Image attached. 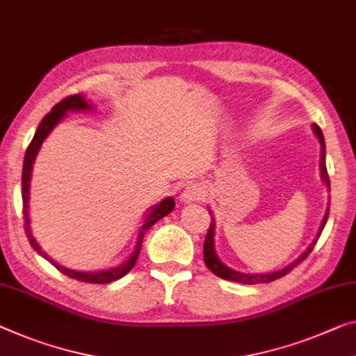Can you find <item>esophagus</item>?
<instances>
[{"label":"esophagus","mask_w":356,"mask_h":356,"mask_svg":"<svg viewBox=\"0 0 356 356\" xmlns=\"http://www.w3.org/2000/svg\"><path fill=\"white\" fill-rule=\"evenodd\" d=\"M206 196V190L201 184H190L184 188L180 200L184 203H195V201H201Z\"/></svg>","instance_id":"1"}]
</instances>
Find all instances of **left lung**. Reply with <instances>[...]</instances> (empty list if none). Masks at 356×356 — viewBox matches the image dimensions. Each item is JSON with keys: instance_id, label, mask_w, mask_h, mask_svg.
I'll use <instances>...</instances> for the list:
<instances>
[{"instance_id": "obj_1", "label": "left lung", "mask_w": 356, "mask_h": 356, "mask_svg": "<svg viewBox=\"0 0 356 356\" xmlns=\"http://www.w3.org/2000/svg\"><path fill=\"white\" fill-rule=\"evenodd\" d=\"M314 127V132L318 137V140H320L321 144V152H320V174H321V180L326 184L327 190H331V185H330V176H327V169H326V147H325V137H323V132L320 129V126L316 124H312ZM209 214H212V211L209 209ZM327 216H330V203H327V208L325 212V217H323L321 220V225L320 229H318V233L315 236V240L310 243V246L305 249L304 252L300 254L299 257L296 259L294 262H291L289 265H286L284 268L277 270V272H270V273H243V272H238V270H233L230 267H227V265L220 261L219 257H217V252L214 249V236H216V222H214V217H212V224L208 230V235H206V240H204V246H203V251H204V264L208 265V268L211 270L212 273L217 275V277H220L222 280H229V281H235V283H243V284H257V283H270V281H275L281 277H284V275H288L291 270H293L296 265H299L304 259L309 256L312 252V249L316 245L318 238H320L323 229H325L326 225V220H327Z\"/></svg>"}]
</instances>
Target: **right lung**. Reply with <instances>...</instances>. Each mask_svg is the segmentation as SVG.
Returning a JSON list of instances; mask_svg holds the SVG:
<instances>
[{"instance_id":"obj_1","label":"right lung","mask_w":356,"mask_h":356,"mask_svg":"<svg viewBox=\"0 0 356 356\" xmlns=\"http://www.w3.org/2000/svg\"><path fill=\"white\" fill-rule=\"evenodd\" d=\"M94 105L86 100V97L81 94H75L70 95V97H65L63 100H60L59 104H56L52 110L47 113L44 118L36 129L33 139H31L29 148L25 152V160H24V169H22V201H24V219H25V233L29 236L30 245L33 246V249L36 252L40 254L41 257H44L46 261H49L57 270H60L63 275L70 277L73 280L78 281H84V283H92V284H104V283H111V281L120 280L121 277H124L126 273L131 272V268L136 265L137 257H139L140 248H142V241H144L145 233L148 232V229L153 224H156L158 220L163 219L164 216H168L169 212L174 211V206H176V201L174 198H164L163 201H160L158 204H153L150 209L147 211L144 224L139 229V233H137V241L134 245V249L129 254V257L126 259L123 264L116 265V267H111L107 270H97V272H78V270H72L63 267V265L57 264L54 259H51L47 254L42 251L41 246L38 245V241L35 240L33 233H31V227H30V216H29V200H30V180H31V171H33V163L36 160V155H38L40 148L42 145V142L49 132L54 129V127L60 123V121L65 118L67 111H88L92 110Z\"/></svg>"}]
</instances>
